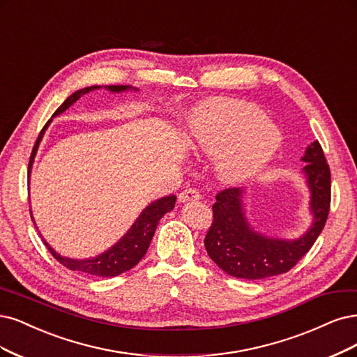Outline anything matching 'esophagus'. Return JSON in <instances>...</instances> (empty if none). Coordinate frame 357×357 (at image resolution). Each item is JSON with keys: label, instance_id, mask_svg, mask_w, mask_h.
Returning <instances> with one entry per match:
<instances>
[{"label": "esophagus", "instance_id": "esophagus-1", "mask_svg": "<svg viewBox=\"0 0 357 357\" xmlns=\"http://www.w3.org/2000/svg\"><path fill=\"white\" fill-rule=\"evenodd\" d=\"M199 199H201V193L196 189H186L178 195V202L181 204L190 202V201H199Z\"/></svg>", "mask_w": 357, "mask_h": 357}]
</instances>
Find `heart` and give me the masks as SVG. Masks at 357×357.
I'll return each instance as SVG.
<instances>
[{
  "instance_id": "b5f03b06",
  "label": "heart",
  "mask_w": 357,
  "mask_h": 357,
  "mask_svg": "<svg viewBox=\"0 0 357 357\" xmlns=\"http://www.w3.org/2000/svg\"><path fill=\"white\" fill-rule=\"evenodd\" d=\"M189 146L217 156L215 171L227 184L255 177L278 153L282 134L254 103L210 97L189 114Z\"/></svg>"
}]
</instances>
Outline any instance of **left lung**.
I'll return each mask as SVG.
<instances>
[{"instance_id": "1", "label": "left lung", "mask_w": 357, "mask_h": 357, "mask_svg": "<svg viewBox=\"0 0 357 357\" xmlns=\"http://www.w3.org/2000/svg\"><path fill=\"white\" fill-rule=\"evenodd\" d=\"M301 162L312 223L298 238L270 236L252 226L245 202L247 189H226L215 196L214 220L204 243L208 255L223 272L239 279H266L287 273L309 252L328 218L331 173L317 140L305 147Z\"/></svg>"}]
</instances>
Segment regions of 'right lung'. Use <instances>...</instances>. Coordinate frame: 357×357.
<instances>
[{
	"mask_svg": "<svg viewBox=\"0 0 357 357\" xmlns=\"http://www.w3.org/2000/svg\"><path fill=\"white\" fill-rule=\"evenodd\" d=\"M99 89H105L109 93H115V94L127 93V91H139V89H134V87H131V85H103V87L102 85H91V87H85V89L77 90L75 93L70 94L53 114L52 119L47 122L45 127L40 132L38 139H36V143L33 146V151L31 155V161H29V177H31L35 155H36V152H38L40 143L44 137L48 126L52 124L53 118L63 114L65 110H68L73 103L79 100L84 94H87L94 90H99ZM174 204H176L174 195L164 196V198H159V199L151 202L146 208H143V211L139 214V217L136 220H134L131 227L118 239V242H115L112 247H109L106 251L100 252L99 255L90 257V258H69V257L60 255L59 252H56V250L52 247V245L43 238L41 233L40 235L45 243V247L50 250V252L54 255L56 260L60 261L65 267H68L69 270H73V272H82V273L93 275V276H100V278H114V276H118L121 273L127 272V270L132 268L142 260L147 248H149L159 220H161L167 213L173 210ZM31 218L33 221L35 227L38 229V226H36V223H35V218L32 215V210H31Z\"/></svg>",
	"mask_w": 357,
	"mask_h": 357,
	"instance_id": "obj_1",
	"label": "right lung"
}]
</instances>
